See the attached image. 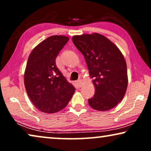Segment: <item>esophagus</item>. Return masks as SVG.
<instances>
[{
  "label": "esophagus",
  "instance_id": "34e87169",
  "mask_svg": "<svg viewBox=\"0 0 151 151\" xmlns=\"http://www.w3.org/2000/svg\"><path fill=\"white\" fill-rule=\"evenodd\" d=\"M77 84L78 86H79V87H81L82 85V80H78L77 81Z\"/></svg>",
  "mask_w": 151,
  "mask_h": 151
}]
</instances>
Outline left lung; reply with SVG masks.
I'll return each instance as SVG.
<instances>
[{
    "label": "left lung",
    "mask_w": 151,
    "mask_h": 151,
    "mask_svg": "<svg viewBox=\"0 0 151 151\" xmlns=\"http://www.w3.org/2000/svg\"><path fill=\"white\" fill-rule=\"evenodd\" d=\"M73 44L84 55L88 73L96 87L93 98L88 99L92 109L106 111L122 100L128 86L124 57L114 43L102 34L73 36Z\"/></svg>",
    "instance_id": "8db88e82"
}]
</instances>
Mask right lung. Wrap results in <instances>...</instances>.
Listing matches in <instances>:
<instances>
[{
    "mask_svg": "<svg viewBox=\"0 0 151 151\" xmlns=\"http://www.w3.org/2000/svg\"><path fill=\"white\" fill-rule=\"evenodd\" d=\"M69 38L49 37L37 45L29 55L24 83L29 98L39 111L54 113L67 106L76 88L55 65V58Z\"/></svg>",
    "mask_w": 151,
    "mask_h": 151,
    "instance_id": "right-lung-1",
    "label": "right lung"
}]
</instances>
